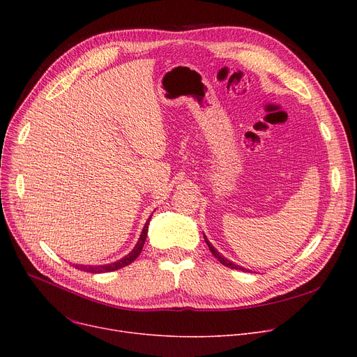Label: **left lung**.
<instances>
[{
  "mask_svg": "<svg viewBox=\"0 0 357 357\" xmlns=\"http://www.w3.org/2000/svg\"><path fill=\"white\" fill-rule=\"evenodd\" d=\"M205 238V243H207V245H208V249H210V252L214 255V257H217V260L218 261H221V264L224 265V266H227V268H230V269H238V271H243V272H245L246 269L245 268H241V266H238V265H234L233 264V261H230L229 259H226V257H222L214 248H213V245H211V243L207 240V237H204ZM248 272V271H246Z\"/></svg>",
  "mask_w": 357,
  "mask_h": 357,
  "instance_id": "8db88e82",
  "label": "left lung"
}]
</instances>
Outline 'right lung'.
Masks as SVG:
<instances>
[{"mask_svg": "<svg viewBox=\"0 0 357 357\" xmlns=\"http://www.w3.org/2000/svg\"><path fill=\"white\" fill-rule=\"evenodd\" d=\"M152 217H149V220L146 221L144 227H143V231L140 234V238L137 241L136 248L131 250L126 257L114 261V264H108V265H101V266H84V265H73L75 269L78 271H84V272H89V273H102V272H112V271H117V269H121L127 265H130L131 261H135L136 257L142 253V249L144 246V241H146V236H147V229H149V221Z\"/></svg>", "mask_w": 357, "mask_h": 357, "instance_id": "add662e5", "label": "right lung"}]
</instances>
